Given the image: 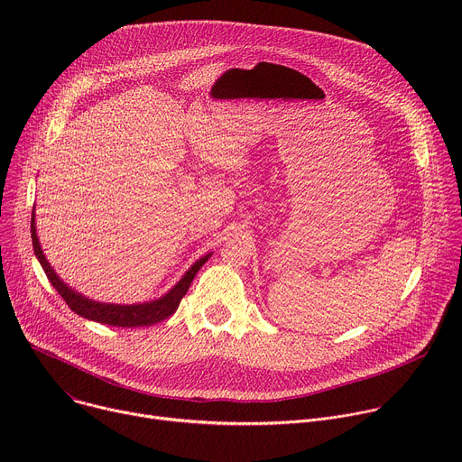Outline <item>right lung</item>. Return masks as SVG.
<instances>
[{
  "label": "right lung",
  "mask_w": 462,
  "mask_h": 462,
  "mask_svg": "<svg viewBox=\"0 0 462 462\" xmlns=\"http://www.w3.org/2000/svg\"><path fill=\"white\" fill-rule=\"evenodd\" d=\"M36 208V207H34ZM32 208V216H31V237H32V248L34 254L40 261V265L43 269V273L47 274L51 285L58 291V294L63 298V301L69 305V309L73 312H77L79 316L86 318V319H93L104 325H113V327H150L153 323H159L166 318H170L180 300L184 298V294L189 289V283L193 282L195 274L199 273V269L208 261V257L212 255L207 254L203 257L197 259L193 265L184 273V276L161 298L152 300V301H144V303H131V305H120V303H102V301H95L80 292H77L75 289H71L68 283H63L60 280V276L54 273V269L51 267V263L47 261L42 246H40V239L36 234V214Z\"/></svg>",
  "instance_id": "add662e5"
}]
</instances>
